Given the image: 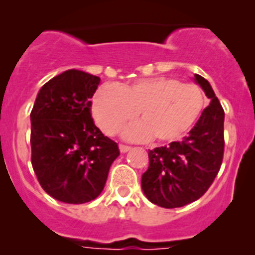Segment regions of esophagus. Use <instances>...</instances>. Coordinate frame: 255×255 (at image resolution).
<instances>
[{
	"label": "esophagus",
	"mask_w": 255,
	"mask_h": 255,
	"mask_svg": "<svg viewBox=\"0 0 255 255\" xmlns=\"http://www.w3.org/2000/svg\"><path fill=\"white\" fill-rule=\"evenodd\" d=\"M119 149H120L121 153H126L131 149V147H129V145H124V144H120V145H119Z\"/></svg>",
	"instance_id": "esophagus-1"
}]
</instances>
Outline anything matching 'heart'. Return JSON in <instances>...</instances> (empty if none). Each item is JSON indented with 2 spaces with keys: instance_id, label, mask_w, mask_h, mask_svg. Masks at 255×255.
Instances as JSON below:
<instances>
[{
  "instance_id": "b5f03b06",
  "label": "heart",
  "mask_w": 255,
  "mask_h": 255,
  "mask_svg": "<svg viewBox=\"0 0 255 255\" xmlns=\"http://www.w3.org/2000/svg\"><path fill=\"white\" fill-rule=\"evenodd\" d=\"M206 107L198 85L179 79L157 76L132 84H105L93 97L92 110L97 125L108 135L136 116L140 121L128 126L123 135L130 140L173 141L197 123Z\"/></svg>"
}]
</instances>
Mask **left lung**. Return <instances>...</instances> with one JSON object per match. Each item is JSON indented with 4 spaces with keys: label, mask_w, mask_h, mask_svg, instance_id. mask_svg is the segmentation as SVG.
<instances>
[{
    "label": "left lung",
    "mask_w": 255,
    "mask_h": 255,
    "mask_svg": "<svg viewBox=\"0 0 255 255\" xmlns=\"http://www.w3.org/2000/svg\"><path fill=\"white\" fill-rule=\"evenodd\" d=\"M194 82L211 103L181 141L149 150V166L141 176L145 197L163 208L199 199L217 176L224 158V108L208 80L195 74Z\"/></svg>",
    "instance_id": "left-lung-1"
}]
</instances>
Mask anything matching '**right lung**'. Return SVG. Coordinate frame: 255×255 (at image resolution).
Listing matches in <instances>:
<instances>
[{"label": "right lung", "mask_w": 255, "mask_h": 255, "mask_svg": "<svg viewBox=\"0 0 255 255\" xmlns=\"http://www.w3.org/2000/svg\"><path fill=\"white\" fill-rule=\"evenodd\" d=\"M101 79L66 70L38 92L31 110V166L52 198L83 204L102 193L117 143L94 125L91 98Z\"/></svg>", "instance_id": "obj_1"}]
</instances>
